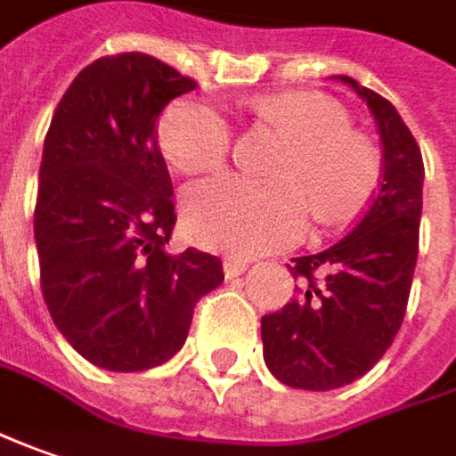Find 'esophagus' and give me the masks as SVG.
<instances>
[{"instance_id": "esophagus-1", "label": "esophagus", "mask_w": 456, "mask_h": 456, "mask_svg": "<svg viewBox=\"0 0 456 456\" xmlns=\"http://www.w3.org/2000/svg\"><path fill=\"white\" fill-rule=\"evenodd\" d=\"M248 260H242V257H224V273H227V278H237V275H242L245 270H248Z\"/></svg>"}]
</instances>
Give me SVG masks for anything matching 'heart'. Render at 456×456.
Returning a JSON list of instances; mask_svg holds the SVG:
<instances>
[{"instance_id":"b5f03b06","label":"heart","mask_w":456,"mask_h":456,"mask_svg":"<svg viewBox=\"0 0 456 456\" xmlns=\"http://www.w3.org/2000/svg\"><path fill=\"white\" fill-rule=\"evenodd\" d=\"M255 114L290 134L275 175L260 183L222 175L196 183L183 196L189 234L207 248L255 255L293 245L306 229L311 207L327 224L365 207L378 183V150L349 129L346 111L319 94L260 96ZM232 129L208 102L178 99L158 122V148L178 173H211L227 163Z\"/></svg>"}]
</instances>
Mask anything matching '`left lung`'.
Listing matches in <instances>:
<instances>
[{"label": "left lung", "instance_id": "obj_1", "mask_svg": "<svg viewBox=\"0 0 456 456\" xmlns=\"http://www.w3.org/2000/svg\"><path fill=\"white\" fill-rule=\"evenodd\" d=\"M372 111L383 140V183L354 229L316 255L293 257L298 296L263 316L267 370L290 387L334 390L362 378L403 324L419 257L424 160L395 107L339 76Z\"/></svg>", "mask_w": 456, "mask_h": 456}]
</instances>
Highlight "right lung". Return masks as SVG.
<instances>
[{
  "mask_svg": "<svg viewBox=\"0 0 456 456\" xmlns=\"http://www.w3.org/2000/svg\"><path fill=\"white\" fill-rule=\"evenodd\" d=\"M196 89L145 53L94 61L53 114L35 204L40 288L50 316L91 365L140 372L189 337L193 306L222 286V260L170 255L173 183L158 119Z\"/></svg>",
  "mask_w": 456,
  "mask_h": 456,
  "instance_id": "1",
  "label": "right lung"
}]
</instances>
